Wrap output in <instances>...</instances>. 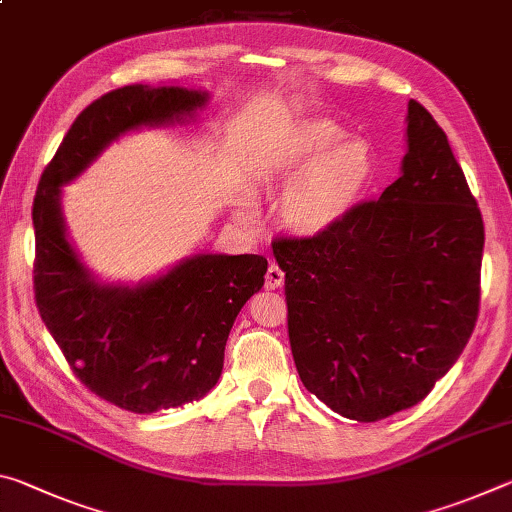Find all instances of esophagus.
<instances>
[{
  "mask_svg": "<svg viewBox=\"0 0 512 512\" xmlns=\"http://www.w3.org/2000/svg\"><path fill=\"white\" fill-rule=\"evenodd\" d=\"M266 289H280L284 284V271L275 262L268 264V271H266Z\"/></svg>",
  "mask_w": 512,
  "mask_h": 512,
  "instance_id": "34e87169",
  "label": "esophagus"
}]
</instances>
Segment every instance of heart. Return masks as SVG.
<instances>
[{
  "label": "heart",
  "mask_w": 512,
  "mask_h": 512,
  "mask_svg": "<svg viewBox=\"0 0 512 512\" xmlns=\"http://www.w3.org/2000/svg\"><path fill=\"white\" fill-rule=\"evenodd\" d=\"M268 185H289L280 198V221L298 237H316L345 219L379 176V158L363 137H348L336 121L307 119L273 135L257 155ZM253 216V198H237Z\"/></svg>",
  "instance_id": "b5f03b06"
}]
</instances>
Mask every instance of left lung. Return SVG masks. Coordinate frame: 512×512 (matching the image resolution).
<instances>
[{
    "label": "left lung",
    "instance_id": "1",
    "mask_svg": "<svg viewBox=\"0 0 512 512\" xmlns=\"http://www.w3.org/2000/svg\"><path fill=\"white\" fill-rule=\"evenodd\" d=\"M483 219L443 128L409 101L402 176L316 237L275 239L309 393L377 422L431 393L479 316Z\"/></svg>",
    "mask_w": 512,
    "mask_h": 512
}]
</instances>
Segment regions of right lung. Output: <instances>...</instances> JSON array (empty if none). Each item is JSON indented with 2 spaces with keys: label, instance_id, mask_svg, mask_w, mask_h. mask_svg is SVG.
<instances>
[{
  "label": "right lung",
  "instance_id": "1",
  "mask_svg": "<svg viewBox=\"0 0 512 512\" xmlns=\"http://www.w3.org/2000/svg\"><path fill=\"white\" fill-rule=\"evenodd\" d=\"M210 94L180 85H126L85 108L33 198V291L42 323L92 393L131 413L201 400L223 370L241 307L264 287L262 255L198 253L140 284L101 282L67 239L63 185L121 135L192 121Z\"/></svg>",
  "mask_w": 512,
  "mask_h": 512
}]
</instances>
